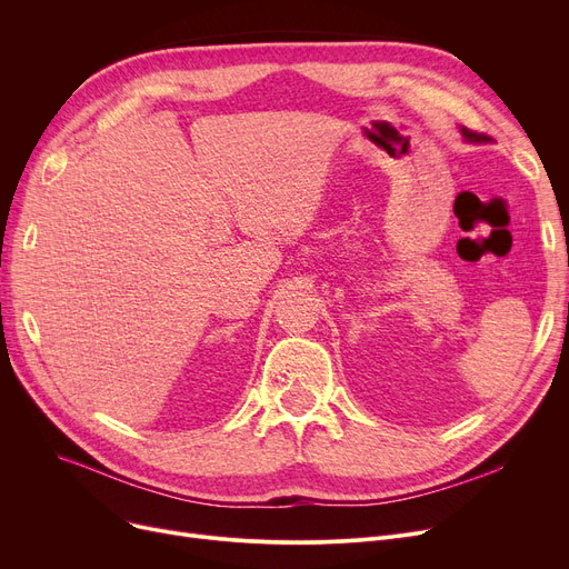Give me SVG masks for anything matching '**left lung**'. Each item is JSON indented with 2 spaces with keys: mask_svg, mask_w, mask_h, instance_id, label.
<instances>
[{
  "mask_svg": "<svg viewBox=\"0 0 569 569\" xmlns=\"http://www.w3.org/2000/svg\"><path fill=\"white\" fill-rule=\"evenodd\" d=\"M461 136H463V140H466V142H477V144L489 140L487 136H482V133H472V131H468V129H461Z\"/></svg>",
  "mask_w": 569,
  "mask_h": 569,
  "instance_id": "obj_1",
  "label": "left lung"
}]
</instances>
